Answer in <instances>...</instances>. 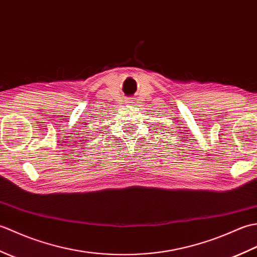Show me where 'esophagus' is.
<instances>
[{
    "label": "esophagus",
    "instance_id": "obj_1",
    "mask_svg": "<svg viewBox=\"0 0 257 257\" xmlns=\"http://www.w3.org/2000/svg\"><path fill=\"white\" fill-rule=\"evenodd\" d=\"M134 101H135V100H133V99H129L128 102H134Z\"/></svg>",
    "mask_w": 257,
    "mask_h": 257
}]
</instances>
